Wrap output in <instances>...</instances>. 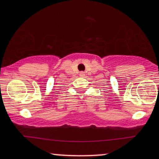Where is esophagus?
I'll return each mask as SVG.
<instances>
[{"mask_svg": "<svg viewBox=\"0 0 159 159\" xmlns=\"http://www.w3.org/2000/svg\"><path fill=\"white\" fill-rule=\"evenodd\" d=\"M79 75H80V77L83 78V77H84V76H85V73L84 72H80Z\"/></svg>", "mask_w": 159, "mask_h": 159, "instance_id": "34e87169", "label": "esophagus"}]
</instances>
